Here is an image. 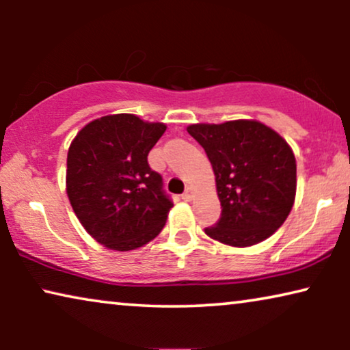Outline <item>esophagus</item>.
Here are the masks:
<instances>
[{
  "label": "esophagus",
  "instance_id": "1",
  "mask_svg": "<svg viewBox=\"0 0 350 350\" xmlns=\"http://www.w3.org/2000/svg\"><path fill=\"white\" fill-rule=\"evenodd\" d=\"M193 196H194L193 188H186V191L183 193V196H181V198H183V200H186V202H189V200L193 199Z\"/></svg>",
  "mask_w": 350,
  "mask_h": 350
}]
</instances>
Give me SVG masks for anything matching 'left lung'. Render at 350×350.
I'll return each mask as SVG.
<instances>
[{"mask_svg":"<svg viewBox=\"0 0 350 350\" xmlns=\"http://www.w3.org/2000/svg\"><path fill=\"white\" fill-rule=\"evenodd\" d=\"M188 133L207 152L221 202V217L205 234L231 247L266 241L295 202L296 159L288 143L252 119L193 124Z\"/></svg>","mask_w":350,"mask_h":350,"instance_id":"1","label":"left lung"}]
</instances>
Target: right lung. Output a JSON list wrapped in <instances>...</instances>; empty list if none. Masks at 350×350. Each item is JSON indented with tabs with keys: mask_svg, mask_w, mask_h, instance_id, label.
Wrapping results in <instances>:
<instances>
[{
	"mask_svg": "<svg viewBox=\"0 0 350 350\" xmlns=\"http://www.w3.org/2000/svg\"><path fill=\"white\" fill-rule=\"evenodd\" d=\"M165 129L121 113L89 122L71 142L70 204L85 231L111 250H135L152 241L174 207L162 176L148 164V152Z\"/></svg>",
	"mask_w": 350,
	"mask_h": 350,
	"instance_id": "add662e5",
	"label": "right lung"
}]
</instances>
